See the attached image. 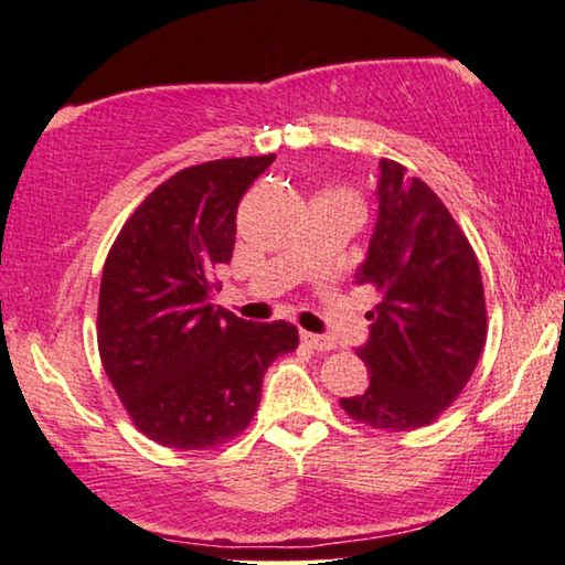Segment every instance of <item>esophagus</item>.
I'll use <instances>...</instances> for the list:
<instances>
[{
	"label": "esophagus",
	"instance_id": "esophagus-1",
	"mask_svg": "<svg viewBox=\"0 0 565 565\" xmlns=\"http://www.w3.org/2000/svg\"><path fill=\"white\" fill-rule=\"evenodd\" d=\"M301 340H305V343H307L309 348H315V351H320V353L335 351V343H332V340H330L328 335H315V332L301 330Z\"/></svg>",
	"mask_w": 565,
	"mask_h": 565
}]
</instances>
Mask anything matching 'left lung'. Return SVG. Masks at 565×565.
Segmentation results:
<instances>
[{"mask_svg":"<svg viewBox=\"0 0 565 565\" xmlns=\"http://www.w3.org/2000/svg\"><path fill=\"white\" fill-rule=\"evenodd\" d=\"M379 166V222L359 268V284L381 294L359 348L371 381L340 407L373 430L407 433L463 392L487 343V301L479 258L440 196L402 163Z\"/></svg>","mask_w":565,"mask_h":565,"instance_id":"left-lung-1","label":"left lung"}]
</instances>
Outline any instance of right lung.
<instances>
[{
	"label": "right lung",
	"instance_id": "add662e5",
	"mask_svg": "<svg viewBox=\"0 0 565 565\" xmlns=\"http://www.w3.org/2000/svg\"><path fill=\"white\" fill-rule=\"evenodd\" d=\"M274 153L189 166L158 184L115 237L102 271L97 345L132 425L173 450L235 440L264 373L299 345L291 322H245L210 305L235 214Z\"/></svg>",
	"mask_w": 565,
	"mask_h": 565
}]
</instances>
